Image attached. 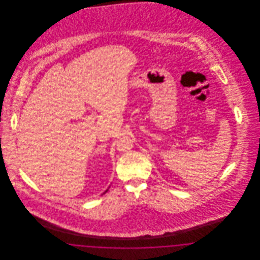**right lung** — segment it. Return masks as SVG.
<instances>
[{
  "mask_svg": "<svg viewBox=\"0 0 260 260\" xmlns=\"http://www.w3.org/2000/svg\"><path fill=\"white\" fill-rule=\"evenodd\" d=\"M107 191H108V189H107V190H106V191H105V192H104V193H103V194H105V193H106V192H107ZM103 194H102V195H103Z\"/></svg>",
  "mask_w": 260,
  "mask_h": 260,
  "instance_id": "obj_1",
  "label": "right lung"
}]
</instances>
